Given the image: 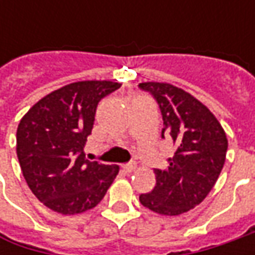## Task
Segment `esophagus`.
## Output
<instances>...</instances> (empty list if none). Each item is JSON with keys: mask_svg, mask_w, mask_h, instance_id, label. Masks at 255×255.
I'll list each match as a JSON object with an SVG mask.
<instances>
[{"mask_svg": "<svg viewBox=\"0 0 255 255\" xmlns=\"http://www.w3.org/2000/svg\"><path fill=\"white\" fill-rule=\"evenodd\" d=\"M122 169L123 171H126V173H132V171L136 169V164H134V163H126V164H123Z\"/></svg>", "mask_w": 255, "mask_h": 255, "instance_id": "34e87169", "label": "esophagus"}]
</instances>
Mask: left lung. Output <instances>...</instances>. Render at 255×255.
<instances>
[{
  "mask_svg": "<svg viewBox=\"0 0 255 255\" xmlns=\"http://www.w3.org/2000/svg\"><path fill=\"white\" fill-rule=\"evenodd\" d=\"M159 103L162 136L173 140L176 150L169 166L154 169L156 186L139 196L149 210L179 216L199 206L220 176L229 147L227 136L210 109L193 95L166 82H142Z\"/></svg>",
  "mask_w": 255,
  "mask_h": 255,
  "instance_id": "1",
  "label": "left lung"
}]
</instances>
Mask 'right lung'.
<instances>
[{
	"mask_svg": "<svg viewBox=\"0 0 255 255\" xmlns=\"http://www.w3.org/2000/svg\"><path fill=\"white\" fill-rule=\"evenodd\" d=\"M112 81L65 85L39 99L16 129V156L28 187L51 210L74 216L98 206L119 173L118 164L85 159L84 147Z\"/></svg>",
	"mask_w": 255,
	"mask_h": 255,
	"instance_id": "1",
	"label": "right lung"
}]
</instances>
